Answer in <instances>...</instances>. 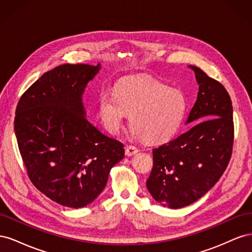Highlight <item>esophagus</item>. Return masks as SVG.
<instances>
[{
	"label": "esophagus",
	"instance_id": "obj_1",
	"mask_svg": "<svg viewBox=\"0 0 252 252\" xmlns=\"http://www.w3.org/2000/svg\"><path fill=\"white\" fill-rule=\"evenodd\" d=\"M138 152H139L138 148L132 146V145H129V146H127V147L125 148V155H126L127 157H132V156H134L135 154H138Z\"/></svg>",
	"mask_w": 252,
	"mask_h": 252
}]
</instances>
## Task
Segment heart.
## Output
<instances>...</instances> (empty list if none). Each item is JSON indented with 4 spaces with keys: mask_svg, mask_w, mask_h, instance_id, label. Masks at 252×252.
Returning a JSON list of instances; mask_svg holds the SVG:
<instances>
[{
    "mask_svg": "<svg viewBox=\"0 0 252 252\" xmlns=\"http://www.w3.org/2000/svg\"><path fill=\"white\" fill-rule=\"evenodd\" d=\"M187 101L181 91L149 78H128L117 84L114 94L104 91L98 97L103 125L118 134L129 116L130 132L148 143H163L181 127Z\"/></svg>",
    "mask_w": 252,
    "mask_h": 252,
    "instance_id": "b5f03b06",
    "label": "heart"
}]
</instances>
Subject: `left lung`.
I'll return each mask as SVG.
<instances>
[{
  "label": "left lung",
  "mask_w": 252,
  "mask_h": 252,
  "mask_svg": "<svg viewBox=\"0 0 252 252\" xmlns=\"http://www.w3.org/2000/svg\"><path fill=\"white\" fill-rule=\"evenodd\" d=\"M196 101L186 124L193 126L152 150L154 167L146 182L154 199L178 209L194 203L216 185L230 161L233 145L232 103L222 84L199 67Z\"/></svg>",
  "instance_id": "left-lung-1"
}]
</instances>
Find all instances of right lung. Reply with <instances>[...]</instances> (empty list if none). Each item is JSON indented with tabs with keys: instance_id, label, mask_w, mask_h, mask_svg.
Here are the masks:
<instances>
[{
	"instance_id": "obj_1",
	"label": "right lung",
	"mask_w": 252,
	"mask_h": 252,
	"mask_svg": "<svg viewBox=\"0 0 252 252\" xmlns=\"http://www.w3.org/2000/svg\"><path fill=\"white\" fill-rule=\"evenodd\" d=\"M100 69L101 64L60 65L34 82L17 106L14 132L28 177L66 207L93 203L124 158V145L86 119L83 94Z\"/></svg>"
}]
</instances>
